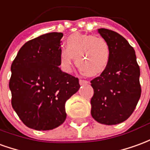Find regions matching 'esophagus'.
<instances>
[{
  "label": "esophagus",
  "instance_id": "1",
  "mask_svg": "<svg viewBox=\"0 0 150 150\" xmlns=\"http://www.w3.org/2000/svg\"><path fill=\"white\" fill-rule=\"evenodd\" d=\"M88 83H89L88 81L83 80V79H80V80H79V84H80V85H85V84H88Z\"/></svg>",
  "mask_w": 150,
  "mask_h": 150
}]
</instances>
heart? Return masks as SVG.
Here are the masks:
<instances>
[{
  "mask_svg": "<svg viewBox=\"0 0 150 150\" xmlns=\"http://www.w3.org/2000/svg\"><path fill=\"white\" fill-rule=\"evenodd\" d=\"M65 47L59 53V67L65 73L71 72L75 57L76 64L92 76L101 74L110 62V48L102 37L76 32L67 38Z\"/></svg>",
  "mask_w": 150,
  "mask_h": 150,
  "instance_id": "obj_1",
  "label": "heart"
}]
</instances>
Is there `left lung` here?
<instances>
[{
	"instance_id": "left-lung-1",
	"label": "left lung",
	"mask_w": 150,
	"mask_h": 150,
	"mask_svg": "<svg viewBox=\"0 0 150 150\" xmlns=\"http://www.w3.org/2000/svg\"><path fill=\"white\" fill-rule=\"evenodd\" d=\"M110 48V59L100 76L91 85V115L97 122L115 125L124 122L133 113L141 97L140 67L134 49L126 39L111 30H97Z\"/></svg>"
}]
</instances>
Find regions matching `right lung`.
<instances>
[{
  "mask_svg": "<svg viewBox=\"0 0 150 150\" xmlns=\"http://www.w3.org/2000/svg\"><path fill=\"white\" fill-rule=\"evenodd\" d=\"M61 32H51L25 43L11 65V104L30 128H56L67 118L65 104L79 89V79L59 66Z\"/></svg>",
  "mask_w": 150,
  "mask_h": 150,
  "instance_id": "1",
  "label": "right lung"
}]
</instances>
